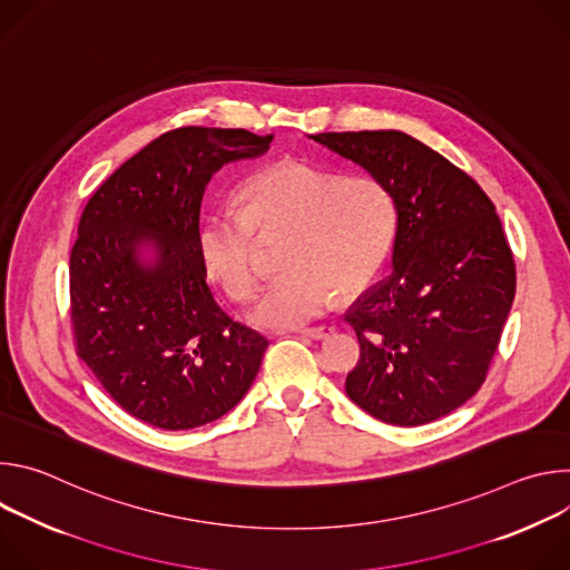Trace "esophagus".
Returning <instances> with one entry per match:
<instances>
[{"label": "esophagus", "mask_w": 570, "mask_h": 570, "mask_svg": "<svg viewBox=\"0 0 570 570\" xmlns=\"http://www.w3.org/2000/svg\"><path fill=\"white\" fill-rule=\"evenodd\" d=\"M334 332H336L334 327H308V330H302L299 334L306 338H313V341H324V338H330Z\"/></svg>", "instance_id": "34e87169"}]
</instances>
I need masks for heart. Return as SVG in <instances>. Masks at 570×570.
I'll return each mask as SVG.
<instances>
[{
    "label": "heart",
    "mask_w": 570,
    "mask_h": 570,
    "mask_svg": "<svg viewBox=\"0 0 570 570\" xmlns=\"http://www.w3.org/2000/svg\"><path fill=\"white\" fill-rule=\"evenodd\" d=\"M282 275L259 293L250 320L293 330L330 311L336 293H361L383 268L396 234L392 189L372 174L343 176L308 161H277L238 187V209L214 207L198 225L207 275L234 302L253 297L259 236H282Z\"/></svg>",
    "instance_id": "1"
}]
</instances>
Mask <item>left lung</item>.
Segmentation results:
<instances>
[{
  "instance_id": "left-lung-1",
  "label": "left lung",
  "mask_w": 570,
  "mask_h": 570,
  "mask_svg": "<svg viewBox=\"0 0 570 570\" xmlns=\"http://www.w3.org/2000/svg\"><path fill=\"white\" fill-rule=\"evenodd\" d=\"M313 139L381 178L396 200L392 275L345 315L361 343L345 390L385 424L435 422L484 383L517 293L514 257L494 203L405 132Z\"/></svg>"
}]
</instances>
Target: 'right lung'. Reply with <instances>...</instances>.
I'll use <instances>...</instances> for the list:
<instances>
[{"label":"right lung","instance_id":"obj_1","mask_svg":"<svg viewBox=\"0 0 570 570\" xmlns=\"http://www.w3.org/2000/svg\"><path fill=\"white\" fill-rule=\"evenodd\" d=\"M273 135L176 128L153 139L92 194L69 255L76 354L121 409L165 431L223 417L246 394L268 341L214 299L198 255L200 203L232 159ZM144 242L158 257L146 267Z\"/></svg>","mask_w":570,"mask_h":570}]
</instances>
